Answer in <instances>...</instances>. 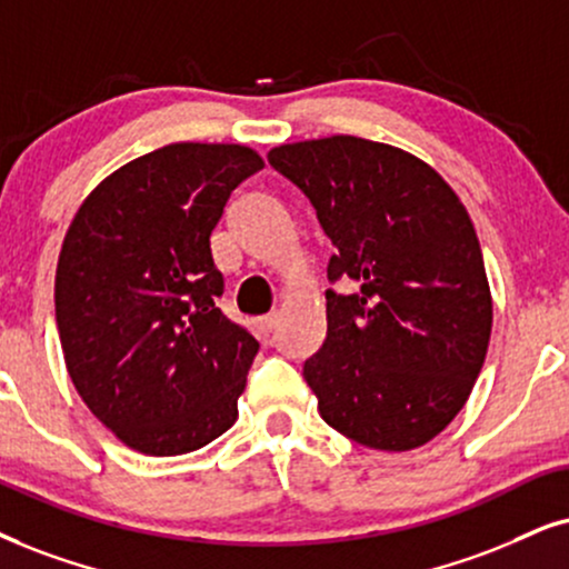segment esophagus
I'll use <instances>...</instances> for the list:
<instances>
[{
	"label": "esophagus",
	"instance_id": "esophagus-1",
	"mask_svg": "<svg viewBox=\"0 0 569 569\" xmlns=\"http://www.w3.org/2000/svg\"><path fill=\"white\" fill-rule=\"evenodd\" d=\"M260 328H262V333H264V336H270L272 330L278 328V312H270V315H264V318L260 320Z\"/></svg>",
	"mask_w": 569,
	"mask_h": 569
}]
</instances>
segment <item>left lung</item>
I'll use <instances>...</instances> for the list:
<instances>
[{
	"label": "left lung",
	"instance_id": "left-lung-1",
	"mask_svg": "<svg viewBox=\"0 0 569 569\" xmlns=\"http://www.w3.org/2000/svg\"><path fill=\"white\" fill-rule=\"evenodd\" d=\"M268 162L318 212L336 247L328 333L305 362L322 420L380 451L428 443L465 407L493 307L465 204L438 172L388 143L330 136L270 149Z\"/></svg>",
	"mask_w": 569,
	"mask_h": 569
}]
</instances>
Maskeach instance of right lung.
Returning <instances> with one entry per match:
<instances>
[{
	"mask_svg": "<svg viewBox=\"0 0 569 569\" xmlns=\"http://www.w3.org/2000/svg\"><path fill=\"white\" fill-rule=\"evenodd\" d=\"M262 168L241 143H170L107 176L64 233V365L97 420L141 455L201 449L239 417L260 343L220 312L210 236Z\"/></svg>",
	"mask_w": 569,
	"mask_h": 569,
	"instance_id": "right-lung-1",
	"label": "right lung"
}]
</instances>
